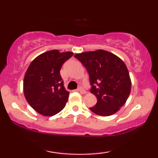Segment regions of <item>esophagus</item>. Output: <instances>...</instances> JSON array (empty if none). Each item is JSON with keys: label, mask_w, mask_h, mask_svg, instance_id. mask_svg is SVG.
<instances>
[{"label": "esophagus", "mask_w": 158, "mask_h": 158, "mask_svg": "<svg viewBox=\"0 0 158 158\" xmlns=\"http://www.w3.org/2000/svg\"><path fill=\"white\" fill-rule=\"evenodd\" d=\"M78 91H79V93H81V94H85L87 93L86 90H85L84 88H82V87H79V88H78Z\"/></svg>", "instance_id": "esophagus-1"}]
</instances>
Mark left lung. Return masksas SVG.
Here are the masks:
<instances>
[{"mask_svg":"<svg viewBox=\"0 0 158 158\" xmlns=\"http://www.w3.org/2000/svg\"><path fill=\"white\" fill-rule=\"evenodd\" d=\"M77 59L89 73L90 92L97 102L90 110L108 117L115 114L126 102L131 88V81L126 64L120 58L104 50L77 53Z\"/></svg>","mask_w":158,"mask_h":158,"instance_id":"left-lung-1","label":"left lung"}]
</instances>
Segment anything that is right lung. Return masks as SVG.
Returning a JSON list of instances; mask_svg holds the SVG:
<instances>
[{
	"label": "right lung",
	"instance_id": "obj_1",
	"mask_svg": "<svg viewBox=\"0 0 158 158\" xmlns=\"http://www.w3.org/2000/svg\"><path fill=\"white\" fill-rule=\"evenodd\" d=\"M73 52L52 50L40 54L27 68L23 79L24 97L30 106L43 116L51 117L60 112L68 100L60 70Z\"/></svg>",
	"mask_w": 158,
	"mask_h": 158
}]
</instances>
